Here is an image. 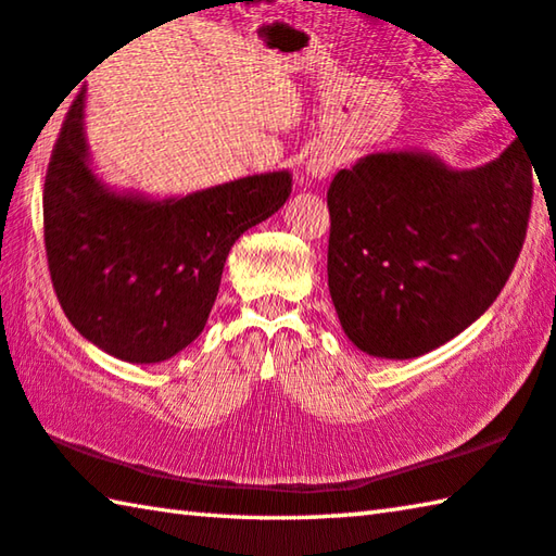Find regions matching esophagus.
<instances>
[{"label": "esophagus", "instance_id": "obj_1", "mask_svg": "<svg viewBox=\"0 0 556 556\" xmlns=\"http://www.w3.org/2000/svg\"><path fill=\"white\" fill-rule=\"evenodd\" d=\"M337 163H339L337 155H332V153H315L307 159V173L313 175V178L323 180L337 168Z\"/></svg>", "mask_w": 556, "mask_h": 556}]
</instances>
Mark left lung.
<instances>
[{
	"label": "left lung",
	"instance_id": "8db88e82",
	"mask_svg": "<svg viewBox=\"0 0 556 556\" xmlns=\"http://www.w3.org/2000/svg\"><path fill=\"white\" fill-rule=\"evenodd\" d=\"M329 295L346 337L415 358L476 323L510 278L532 207L520 141L473 170L430 153H371L327 190Z\"/></svg>",
	"mask_w": 556,
	"mask_h": 556
}]
</instances>
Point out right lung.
I'll use <instances>...</instances> for the list:
<instances>
[{"label":"right lung","instance_id":"obj_1","mask_svg":"<svg viewBox=\"0 0 556 556\" xmlns=\"http://www.w3.org/2000/svg\"><path fill=\"white\" fill-rule=\"evenodd\" d=\"M290 190L288 170L168 200L106 188L87 153L83 90L43 185L46 256L58 303L102 352L129 364L165 362L207 325L233 241L283 207Z\"/></svg>","mask_w":556,"mask_h":556}]
</instances>
